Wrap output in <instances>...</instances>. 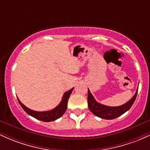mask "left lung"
<instances>
[{
  "instance_id": "obj_1",
  "label": "left lung",
  "mask_w": 150,
  "mask_h": 150,
  "mask_svg": "<svg viewBox=\"0 0 150 150\" xmlns=\"http://www.w3.org/2000/svg\"><path fill=\"white\" fill-rule=\"evenodd\" d=\"M137 91H138V88L136 90L135 95L132 97L130 101H128L125 104L118 106H108L98 103L88 89L87 102H88L89 108L95 116L99 117V118L106 120L114 119V118L121 116L122 114H123L130 109L137 97Z\"/></svg>"
}]
</instances>
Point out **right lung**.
I'll return each instance as SVG.
<instances>
[{
    "label": "right lung",
    "instance_id": "obj_1",
    "mask_svg": "<svg viewBox=\"0 0 150 150\" xmlns=\"http://www.w3.org/2000/svg\"><path fill=\"white\" fill-rule=\"evenodd\" d=\"M73 90V88H72L71 89H70V90L65 92L60 104H58L56 108H53V109L46 111H33V110L32 109H30V108H27V106H25V105L22 104L21 101L19 100L18 98V99L19 101V104H20V106H21L22 108L25 110V111L27 113V114L34 117L36 119L42 120V121L51 122L61 118V117L64 114L65 111H66L67 109V105H68V99H69L70 95L71 94L72 91Z\"/></svg>",
    "mask_w": 150,
    "mask_h": 150
}]
</instances>
